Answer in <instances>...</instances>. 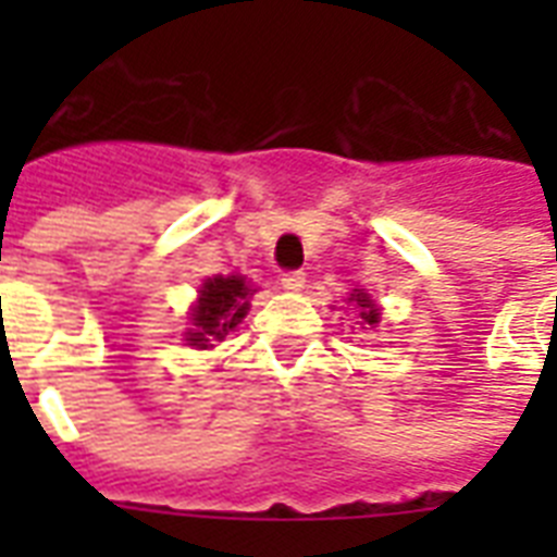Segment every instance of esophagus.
<instances>
[{"label": "esophagus", "mask_w": 557, "mask_h": 557, "mask_svg": "<svg viewBox=\"0 0 557 557\" xmlns=\"http://www.w3.org/2000/svg\"><path fill=\"white\" fill-rule=\"evenodd\" d=\"M280 286L286 288V292H300L306 286V274L304 271H286L283 277H280Z\"/></svg>", "instance_id": "1"}]
</instances>
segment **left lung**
<instances>
[{"mask_svg": "<svg viewBox=\"0 0 557 557\" xmlns=\"http://www.w3.org/2000/svg\"><path fill=\"white\" fill-rule=\"evenodd\" d=\"M349 304H356L358 309V318H361V330H367V326H375V323L381 321V309L375 306V300H372L370 295H367L364 288H352V295L347 297Z\"/></svg>", "mask_w": 557, "mask_h": 557, "instance_id": "1", "label": "left lung"}]
</instances>
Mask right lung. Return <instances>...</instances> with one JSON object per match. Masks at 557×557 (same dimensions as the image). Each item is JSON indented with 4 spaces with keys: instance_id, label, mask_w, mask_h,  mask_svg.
<instances>
[{
    "instance_id": "1",
    "label": "right lung",
    "mask_w": 557,
    "mask_h": 557,
    "mask_svg": "<svg viewBox=\"0 0 557 557\" xmlns=\"http://www.w3.org/2000/svg\"><path fill=\"white\" fill-rule=\"evenodd\" d=\"M257 288L239 274H216L208 277L199 288V300L190 309V330L185 332V344L193 349L216 347L225 341L248 314V300Z\"/></svg>"
}]
</instances>
